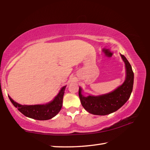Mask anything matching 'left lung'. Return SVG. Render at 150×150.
<instances>
[{"label": "left lung", "mask_w": 150, "mask_h": 150, "mask_svg": "<svg viewBox=\"0 0 150 150\" xmlns=\"http://www.w3.org/2000/svg\"><path fill=\"white\" fill-rule=\"evenodd\" d=\"M125 63L126 76L123 84L112 92L99 96H85L79 87V96L81 105L86 110L95 115H107L118 110L130 98L134 85V73L125 56L121 55Z\"/></svg>", "instance_id": "obj_1"}]
</instances>
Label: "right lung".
<instances>
[{
	"instance_id": "1",
	"label": "right lung",
	"mask_w": 150,
	"mask_h": 150,
	"mask_svg": "<svg viewBox=\"0 0 150 150\" xmlns=\"http://www.w3.org/2000/svg\"><path fill=\"white\" fill-rule=\"evenodd\" d=\"M65 89V86L62 88L54 100L45 105H22L12 100L11 96H8V98L15 107L24 116L35 120H46L54 117L59 113L62 107Z\"/></svg>"
}]
</instances>
